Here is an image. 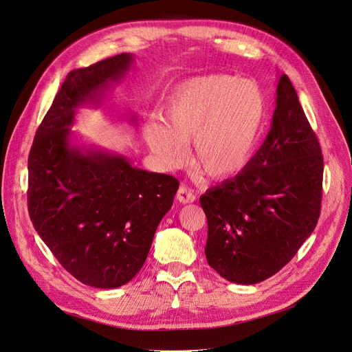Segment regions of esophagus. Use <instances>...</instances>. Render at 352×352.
<instances>
[{"label":"esophagus","instance_id":"obj_1","mask_svg":"<svg viewBox=\"0 0 352 352\" xmlns=\"http://www.w3.org/2000/svg\"><path fill=\"white\" fill-rule=\"evenodd\" d=\"M177 200L182 204H188L195 200V194L187 186H181L177 191Z\"/></svg>","mask_w":352,"mask_h":352}]
</instances>
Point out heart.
<instances>
[{"label":"heart","instance_id":"obj_1","mask_svg":"<svg viewBox=\"0 0 352 352\" xmlns=\"http://www.w3.org/2000/svg\"><path fill=\"white\" fill-rule=\"evenodd\" d=\"M165 124L148 122L145 140L158 161L184 164L187 144L192 161L212 178L232 175L246 164L265 118L261 89L227 74H210L179 85L164 109Z\"/></svg>","mask_w":352,"mask_h":352}]
</instances>
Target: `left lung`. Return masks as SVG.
Here are the masks:
<instances>
[{
    "label": "left lung",
    "mask_w": 352,
    "mask_h": 352,
    "mask_svg": "<svg viewBox=\"0 0 352 352\" xmlns=\"http://www.w3.org/2000/svg\"><path fill=\"white\" fill-rule=\"evenodd\" d=\"M265 142L243 170L200 197L206 257L220 276L253 285L278 273L316 227L324 158L286 74Z\"/></svg>",
    "instance_id": "8db88e82"
}]
</instances>
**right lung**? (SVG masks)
<instances>
[{
  "label": "right lung",
  "instance_id": "right-lung-1",
  "mask_svg": "<svg viewBox=\"0 0 352 352\" xmlns=\"http://www.w3.org/2000/svg\"><path fill=\"white\" fill-rule=\"evenodd\" d=\"M122 53L72 70L40 124L28 155V214L72 276L112 289L144 266L179 182L132 166L124 157L70 145L74 111L96 103L132 65Z\"/></svg>",
  "mask_w": 352,
  "mask_h": 352
}]
</instances>
